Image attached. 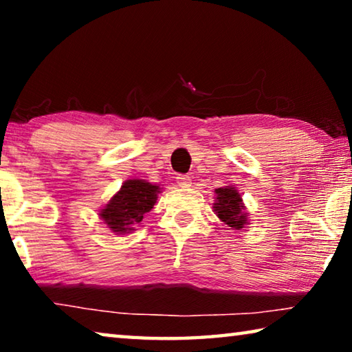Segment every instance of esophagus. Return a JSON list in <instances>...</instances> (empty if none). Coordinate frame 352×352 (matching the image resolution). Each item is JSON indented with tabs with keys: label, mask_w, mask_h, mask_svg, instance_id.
Wrapping results in <instances>:
<instances>
[{
	"label": "esophagus",
	"mask_w": 352,
	"mask_h": 352,
	"mask_svg": "<svg viewBox=\"0 0 352 352\" xmlns=\"http://www.w3.org/2000/svg\"><path fill=\"white\" fill-rule=\"evenodd\" d=\"M177 183H178V186H180V188H189L190 186V177L178 174L177 175Z\"/></svg>",
	"instance_id": "34e87169"
}]
</instances>
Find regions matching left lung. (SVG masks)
<instances>
[{
  "instance_id": "left-lung-1",
  "label": "left lung",
  "mask_w": 352,
  "mask_h": 352,
  "mask_svg": "<svg viewBox=\"0 0 352 352\" xmlns=\"http://www.w3.org/2000/svg\"><path fill=\"white\" fill-rule=\"evenodd\" d=\"M212 208L217 217L231 226V230H242L248 223V212H245L241 194L233 186L216 189V204Z\"/></svg>"
}]
</instances>
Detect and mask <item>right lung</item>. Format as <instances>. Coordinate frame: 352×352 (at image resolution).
<instances>
[{"mask_svg": "<svg viewBox=\"0 0 352 352\" xmlns=\"http://www.w3.org/2000/svg\"><path fill=\"white\" fill-rule=\"evenodd\" d=\"M160 186L140 178L122 183L121 189L113 195L104 210L99 211L104 223L116 234L132 233L133 226L138 225L144 214L157 204Z\"/></svg>", "mask_w": 352, "mask_h": 352, "instance_id": "right-lung-1", "label": "right lung"}]
</instances>
